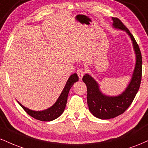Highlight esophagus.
Here are the masks:
<instances>
[{
	"instance_id": "esophagus-1",
	"label": "esophagus",
	"mask_w": 148,
	"mask_h": 148,
	"mask_svg": "<svg viewBox=\"0 0 148 148\" xmlns=\"http://www.w3.org/2000/svg\"><path fill=\"white\" fill-rule=\"evenodd\" d=\"M85 71L83 69H79L77 70V74L78 76L79 77V79H82L83 76L85 75Z\"/></svg>"
}]
</instances>
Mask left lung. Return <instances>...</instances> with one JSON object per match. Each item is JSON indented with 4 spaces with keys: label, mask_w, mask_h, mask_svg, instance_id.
I'll return each instance as SVG.
<instances>
[{
    "label": "left lung",
    "mask_w": 148,
    "mask_h": 148,
    "mask_svg": "<svg viewBox=\"0 0 148 148\" xmlns=\"http://www.w3.org/2000/svg\"><path fill=\"white\" fill-rule=\"evenodd\" d=\"M113 26L124 30L130 35L132 40L136 56V63L132 78L125 91L118 97H111L103 95L99 90V85L93 78L88 74L83 77L86 84L88 92V105L89 110L97 118L110 119L125 112L132 104L135 96L139 90L142 77V56L138 45L129 29L118 18H112Z\"/></svg>",
    "instance_id": "obj_1"
}]
</instances>
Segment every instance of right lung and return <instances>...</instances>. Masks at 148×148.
I'll return each mask as SVG.
<instances>
[{
    "mask_svg": "<svg viewBox=\"0 0 148 148\" xmlns=\"http://www.w3.org/2000/svg\"><path fill=\"white\" fill-rule=\"evenodd\" d=\"M78 81H79V77L76 74H74L69 76L66 85H65L62 93L60 94L58 100L55 103L54 105H53V106H51V108L46 110L40 112L33 111V110L28 109V108L22 106L20 103H18L28 114L33 118L37 119V120L42 121H50L54 120L63 114L65 106H66L69 90L72 88L73 84Z\"/></svg>",
    "mask_w": 148,
    "mask_h": 148,
    "instance_id": "obj_1",
    "label": "right lung"
}]
</instances>
